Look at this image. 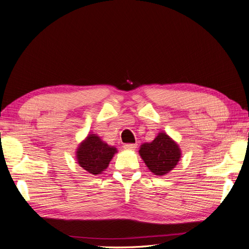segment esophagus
<instances>
[{"instance_id": "34e87169", "label": "esophagus", "mask_w": 249, "mask_h": 249, "mask_svg": "<svg viewBox=\"0 0 249 249\" xmlns=\"http://www.w3.org/2000/svg\"><path fill=\"white\" fill-rule=\"evenodd\" d=\"M124 147L126 150H135V149H136L137 145L136 144H131V143H129V144H124Z\"/></svg>"}]
</instances>
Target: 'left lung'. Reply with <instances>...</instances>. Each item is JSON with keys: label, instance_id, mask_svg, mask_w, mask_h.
Masks as SVG:
<instances>
[{"label": "left lung", "instance_id": "1", "mask_svg": "<svg viewBox=\"0 0 249 249\" xmlns=\"http://www.w3.org/2000/svg\"><path fill=\"white\" fill-rule=\"evenodd\" d=\"M139 155L155 176L162 177L168 175L177 166L182 157V150L166 133L160 132L152 142L140 145Z\"/></svg>", "mask_w": 249, "mask_h": 249}]
</instances>
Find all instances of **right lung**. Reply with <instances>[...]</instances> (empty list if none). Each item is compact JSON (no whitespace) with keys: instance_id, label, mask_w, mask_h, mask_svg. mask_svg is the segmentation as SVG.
<instances>
[{"instance_id":"add662e5","label":"right lung","mask_w":249,"mask_h":249,"mask_svg":"<svg viewBox=\"0 0 249 249\" xmlns=\"http://www.w3.org/2000/svg\"><path fill=\"white\" fill-rule=\"evenodd\" d=\"M117 148L103 141L96 134H88L76 152L77 163L90 175H101L109 166Z\"/></svg>"}]
</instances>
